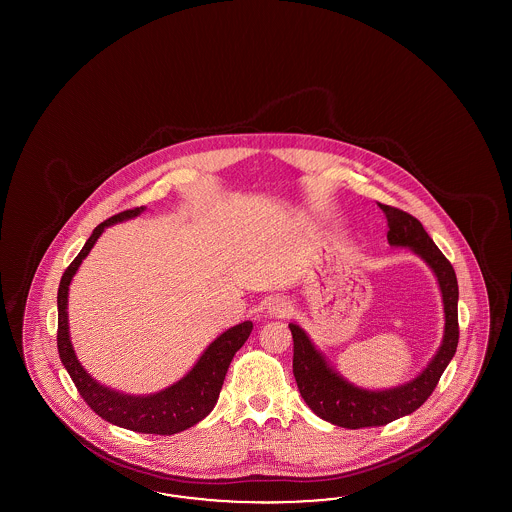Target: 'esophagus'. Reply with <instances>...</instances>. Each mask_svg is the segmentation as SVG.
<instances>
[{
    "instance_id": "obj_1",
    "label": "esophagus",
    "mask_w": 512,
    "mask_h": 512,
    "mask_svg": "<svg viewBox=\"0 0 512 512\" xmlns=\"http://www.w3.org/2000/svg\"><path fill=\"white\" fill-rule=\"evenodd\" d=\"M268 313H270V317H278V319H283V317H287L289 313H291V304L287 302V300H283V298H272L270 302H268Z\"/></svg>"
}]
</instances>
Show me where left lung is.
<instances>
[{"label": "left lung", "instance_id": "left-lung-1", "mask_svg": "<svg viewBox=\"0 0 512 512\" xmlns=\"http://www.w3.org/2000/svg\"><path fill=\"white\" fill-rule=\"evenodd\" d=\"M379 208L387 216L388 244L394 248L411 249L434 270L443 296L445 334L435 357L415 379L385 390H366L355 387L336 370H332L325 355L311 343L308 334L295 323H289L295 341L293 373L304 402L317 417L349 430L385 426L392 420L417 411L437 387L439 377L456 353L460 338L458 279L452 264L435 246L417 217L388 204H379Z\"/></svg>", "mask_w": 512, "mask_h": 512}]
</instances>
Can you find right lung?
Masks as SVG:
<instances>
[{
  "label": "right lung",
  "mask_w": 512,
  "mask_h": 512,
  "mask_svg": "<svg viewBox=\"0 0 512 512\" xmlns=\"http://www.w3.org/2000/svg\"><path fill=\"white\" fill-rule=\"evenodd\" d=\"M142 212L144 206L125 210L99 223L93 229L92 236L88 238L84 248L80 249L75 261L63 272L58 289V353L80 396L101 419L139 434L172 435L184 432L197 422H201L206 415H210L219 398L221 385L234 353L248 340L253 323L244 321L225 330L206 347L197 364L180 381L155 394L131 396L97 383L92 375L82 368L71 345L67 323L69 285L73 276L77 274L78 266L92 251L93 244L103 231L118 221L137 217Z\"/></svg>",
  "instance_id": "add662e5"
}]
</instances>
